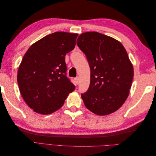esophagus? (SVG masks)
I'll return each mask as SVG.
<instances>
[{"label": "esophagus", "instance_id": "1", "mask_svg": "<svg viewBox=\"0 0 156 156\" xmlns=\"http://www.w3.org/2000/svg\"><path fill=\"white\" fill-rule=\"evenodd\" d=\"M79 77H76V78H75V79H74V81H75V85H77V84H79Z\"/></svg>", "mask_w": 156, "mask_h": 156}]
</instances>
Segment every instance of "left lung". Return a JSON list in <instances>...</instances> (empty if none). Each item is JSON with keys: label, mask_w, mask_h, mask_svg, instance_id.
Instances as JSON below:
<instances>
[{"label": "left lung", "mask_w": 156, "mask_h": 156, "mask_svg": "<svg viewBox=\"0 0 156 156\" xmlns=\"http://www.w3.org/2000/svg\"><path fill=\"white\" fill-rule=\"evenodd\" d=\"M77 45L90 68L88 90L81 94L84 105L98 115L114 112L129 95L133 68L120 41L97 32L80 35Z\"/></svg>", "instance_id": "8db88e82"}]
</instances>
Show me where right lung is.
Masks as SVG:
<instances>
[{
    "mask_svg": "<svg viewBox=\"0 0 156 156\" xmlns=\"http://www.w3.org/2000/svg\"><path fill=\"white\" fill-rule=\"evenodd\" d=\"M78 34L56 32L32 44L22 60L17 83L23 100L34 111L49 115L64 104L75 87L66 76L65 56Z\"/></svg>",
    "mask_w": 156,
    "mask_h": 156,
    "instance_id": "1",
    "label": "right lung"
}]
</instances>
